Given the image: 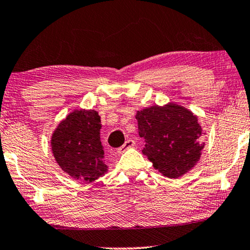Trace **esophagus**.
<instances>
[{
	"instance_id": "34e87169",
	"label": "esophagus",
	"mask_w": 250,
	"mask_h": 250,
	"mask_svg": "<svg viewBox=\"0 0 250 250\" xmlns=\"http://www.w3.org/2000/svg\"><path fill=\"white\" fill-rule=\"evenodd\" d=\"M135 146V142H134V140H132V139H128L127 141H126L124 145H123L121 148L118 149V153H123L124 151H126V150L127 149H129V148H133V146Z\"/></svg>"
}]
</instances>
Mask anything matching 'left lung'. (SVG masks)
Listing matches in <instances>:
<instances>
[{
  "label": "left lung",
  "instance_id": "left-lung-1",
  "mask_svg": "<svg viewBox=\"0 0 250 250\" xmlns=\"http://www.w3.org/2000/svg\"><path fill=\"white\" fill-rule=\"evenodd\" d=\"M142 152L164 176L176 179L192 168L204 149L203 128L189 109L169 102L151 105L135 115Z\"/></svg>",
  "mask_w": 250,
  "mask_h": 250
}]
</instances>
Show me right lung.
<instances>
[{"mask_svg":"<svg viewBox=\"0 0 250 250\" xmlns=\"http://www.w3.org/2000/svg\"><path fill=\"white\" fill-rule=\"evenodd\" d=\"M100 129L98 111L80 109L71 111L52 133L54 159L73 179L93 182L108 172Z\"/></svg>","mask_w":250,"mask_h":250,"instance_id":"obj_1","label":"right lung"}]
</instances>
